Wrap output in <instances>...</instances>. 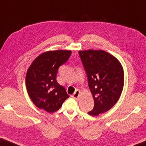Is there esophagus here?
Listing matches in <instances>:
<instances>
[{
    "label": "esophagus",
    "mask_w": 146,
    "mask_h": 146,
    "mask_svg": "<svg viewBox=\"0 0 146 146\" xmlns=\"http://www.w3.org/2000/svg\"><path fill=\"white\" fill-rule=\"evenodd\" d=\"M80 91L79 90H76L75 91V92L74 93V94L73 95V98H75V100H78V98H79V96H80Z\"/></svg>",
    "instance_id": "obj_1"
}]
</instances>
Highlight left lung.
Returning <instances> with one entry per match:
<instances>
[{
  "label": "left lung",
  "mask_w": 146,
  "mask_h": 146,
  "mask_svg": "<svg viewBox=\"0 0 146 146\" xmlns=\"http://www.w3.org/2000/svg\"><path fill=\"white\" fill-rule=\"evenodd\" d=\"M79 55L95 102L88 114L97 116L107 112L117 102L122 92L124 72L122 64L115 56L100 49L80 50Z\"/></svg>",
  "instance_id": "left-lung-1"
}]
</instances>
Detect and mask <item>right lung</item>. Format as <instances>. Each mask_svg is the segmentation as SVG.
I'll return each mask as SVG.
<instances>
[{
    "label": "right lung",
    "instance_id": "1",
    "mask_svg": "<svg viewBox=\"0 0 146 146\" xmlns=\"http://www.w3.org/2000/svg\"><path fill=\"white\" fill-rule=\"evenodd\" d=\"M70 50L48 51L35 58L27 70L26 86L29 98L39 109L55 112L70 97L56 80L59 66L66 62Z\"/></svg>",
    "mask_w": 146,
    "mask_h": 146
}]
</instances>
